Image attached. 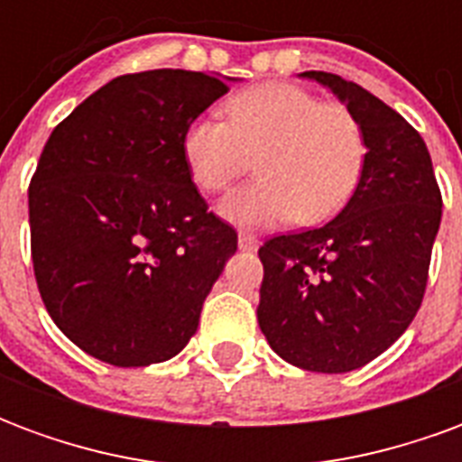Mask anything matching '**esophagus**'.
I'll return each mask as SVG.
<instances>
[{
	"instance_id": "esophagus-1",
	"label": "esophagus",
	"mask_w": 462,
	"mask_h": 462,
	"mask_svg": "<svg viewBox=\"0 0 462 462\" xmlns=\"http://www.w3.org/2000/svg\"><path fill=\"white\" fill-rule=\"evenodd\" d=\"M237 245H240V250L245 252H254L260 247V240L250 235V232H240V237H237Z\"/></svg>"
}]
</instances>
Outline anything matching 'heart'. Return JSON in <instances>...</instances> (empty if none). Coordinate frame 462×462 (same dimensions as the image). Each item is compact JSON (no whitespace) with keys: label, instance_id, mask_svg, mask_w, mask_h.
<instances>
[{"label":"heart","instance_id":"1","mask_svg":"<svg viewBox=\"0 0 462 462\" xmlns=\"http://www.w3.org/2000/svg\"><path fill=\"white\" fill-rule=\"evenodd\" d=\"M227 121L200 116L182 131V161L192 182L222 192L250 171L260 178L232 190L220 215L240 227L329 220L356 190L366 165V138L356 116L321 104L294 84H260L225 104Z\"/></svg>","mask_w":462,"mask_h":462}]
</instances>
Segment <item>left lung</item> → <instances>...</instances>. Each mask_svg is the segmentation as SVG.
Instances as JSON below:
<instances>
[{
    "mask_svg": "<svg viewBox=\"0 0 462 462\" xmlns=\"http://www.w3.org/2000/svg\"><path fill=\"white\" fill-rule=\"evenodd\" d=\"M300 76L356 116L366 165L334 220L262 245L257 321L291 366L346 374L381 356L416 317L443 200L426 143L403 116L337 74Z\"/></svg>",
    "mask_w": 462,
    "mask_h": 462,
    "instance_id": "left-lung-1",
    "label": "left lung"
}]
</instances>
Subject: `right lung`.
Instances as JSON below:
<instances>
[{"label":"right lung","instance_id":"right-lung-1","mask_svg":"<svg viewBox=\"0 0 462 462\" xmlns=\"http://www.w3.org/2000/svg\"><path fill=\"white\" fill-rule=\"evenodd\" d=\"M227 81L118 76L49 135L29 185L32 260L49 317L88 356L161 364L198 331L237 232L208 212L180 141Z\"/></svg>","mask_w":462,"mask_h":462}]
</instances>
